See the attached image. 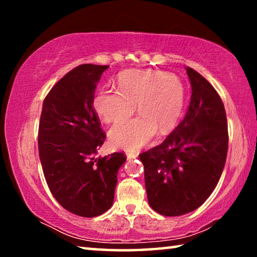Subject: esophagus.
Instances as JSON below:
<instances>
[{"label": "esophagus", "instance_id": "1", "mask_svg": "<svg viewBox=\"0 0 257 257\" xmlns=\"http://www.w3.org/2000/svg\"><path fill=\"white\" fill-rule=\"evenodd\" d=\"M125 155H127V159L128 160H133V159H136L138 156V153H136V152H127L125 153Z\"/></svg>", "mask_w": 257, "mask_h": 257}]
</instances>
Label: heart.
<instances>
[{
  "label": "heart",
  "mask_w": 257,
  "mask_h": 257,
  "mask_svg": "<svg viewBox=\"0 0 257 257\" xmlns=\"http://www.w3.org/2000/svg\"><path fill=\"white\" fill-rule=\"evenodd\" d=\"M185 104L180 78L159 70H128L118 77V90L101 89L94 95L93 107L104 122L128 118L136 105L139 115L116 123L110 132L113 146L137 150L156 132L167 134L179 121Z\"/></svg>",
  "instance_id": "b5f03b06"
}]
</instances>
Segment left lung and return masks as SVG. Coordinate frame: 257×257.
I'll return each instance as SVG.
<instances>
[{"label": "left lung", "instance_id": "1", "mask_svg": "<svg viewBox=\"0 0 257 257\" xmlns=\"http://www.w3.org/2000/svg\"><path fill=\"white\" fill-rule=\"evenodd\" d=\"M186 70L191 98L185 118L163 143L139 154L150 205L165 216L184 215L210 197L228 153L222 99L202 75Z\"/></svg>", "mask_w": 257, "mask_h": 257}]
</instances>
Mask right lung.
<instances>
[{"instance_id": "right-lung-1", "label": "right lung", "mask_w": 257, "mask_h": 257, "mask_svg": "<svg viewBox=\"0 0 257 257\" xmlns=\"http://www.w3.org/2000/svg\"><path fill=\"white\" fill-rule=\"evenodd\" d=\"M108 66L80 64L56 82L43 102L38 152L45 180L61 206L94 217L112 206L122 152L96 156L106 135L93 107Z\"/></svg>"}]
</instances>
